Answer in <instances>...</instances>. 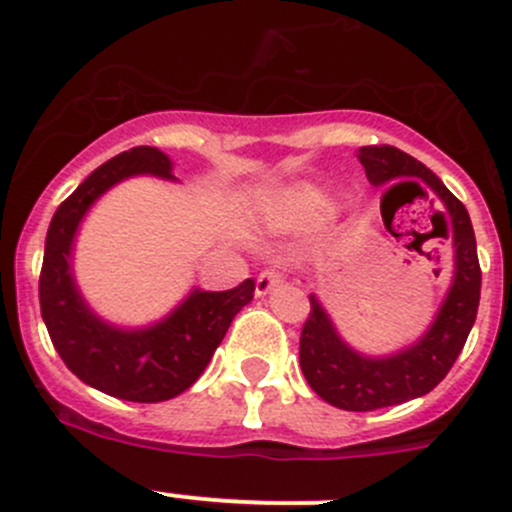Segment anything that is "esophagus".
<instances>
[{
	"instance_id": "1",
	"label": "esophagus",
	"mask_w": 512,
	"mask_h": 512,
	"mask_svg": "<svg viewBox=\"0 0 512 512\" xmlns=\"http://www.w3.org/2000/svg\"><path fill=\"white\" fill-rule=\"evenodd\" d=\"M282 282H285V280H282L280 272L265 270L260 277H257V282H255V294H257V297H265V294H270L272 289L280 287Z\"/></svg>"
}]
</instances>
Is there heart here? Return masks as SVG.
<instances>
[{
    "label": "heart",
    "mask_w": 512,
    "mask_h": 512,
    "mask_svg": "<svg viewBox=\"0 0 512 512\" xmlns=\"http://www.w3.org/2000/svg\"><path fill=\"white\" fill-rule=\"evenodd\" d=\"M319 205H322V200H319L317 193H312V190H299V193H294L287 200L285 210L289 215H294V218H302V215L317 213Z\"/></svg>",
    "instance_id": "heart-1"
}]
</instances>
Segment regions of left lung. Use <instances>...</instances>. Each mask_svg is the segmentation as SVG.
Here are the masks:
<instances>
[{
    "mask_svg": "<svg viewBox=\"0 0 512 512\" xmlns=\"http://www.w3.org/2000/svg\"><path fill=\"white\" fill-rule=\"evenodd\" d=\"M356 158L364 165L366 178L374 188H384L399 178L421 180L441 200L443 210H438V215L443 230L446 224L452 227L446 231L453 242L451 287L426 332L399 352L376 356L354 349L339 334L317 294H309L312 312L299 337V366L304 379L314 394L337 409L374 411L426 396L441 384L476 322L480 265L468 210L438 175L394 146H364Z\"/></svg>",
    "mask_w": 512,
    "mask_h": 512,
    "instance_id": "1",
    "label": "left lung"
}]
</instances>
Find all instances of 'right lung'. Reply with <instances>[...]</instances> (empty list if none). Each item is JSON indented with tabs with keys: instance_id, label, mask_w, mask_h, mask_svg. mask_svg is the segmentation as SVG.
Segmentation results:
<instances>
[{
	"instance_id": "obj_1",
	"label": "right lung",
	"mask_w": 512,
	"mask_h": 512,
	"mask_svg": "<svg viewBox=\"0 0 512 512\" xmlns=\"http://www.w3.org/2000/svg\"><path fill=\"white\" fill-rule=\"evenodd\" d=\"M136 175L178 180L163 151L131 148L98 165L59 205L46 232L39 304L54 349L84 384L123 401L156 404L195 384L235 314L252 302L255 282L225 292L193 287L165 317L143 327H121L96 314L76 282V235L96 200Z\"/></svg>"
}]
</instances>
